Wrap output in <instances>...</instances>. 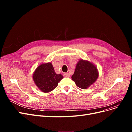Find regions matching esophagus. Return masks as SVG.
Returning <instances> with one entry per match:
<instances>
[{
    "instance_id": "obj_1",
    "label": "esophagus",
    "mask_w": 132,
    "mask_h": 132,
    "mask_svg": "<svg viewBox=\"0 0 132 132\" xmlns=\"http://www.w3.org/2000/svg\"><path fill=\"white\" fill-rule=\"evenodd\" d=\"M64 77H68V78H69V77H70V74L69 73H64Z\"/></svg>"
}]
</instances>
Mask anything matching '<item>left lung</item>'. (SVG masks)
I'll list each match as a JSON object with an SVG mask.
<instances>
[{"label": "left lung", "mask_w": 132, "mask_h": 132, "mask_svg": "<svg viewBox=\"0 0 132 132\" xmlns=\"http://www.w3.org/2000/svg\"><path fill=\"white\" fill-rule=\"evenodd\" d=\"M98 77V71L93 63L86 60L80 59L76 65L71 79L77 86L86 89L94 84Z\"/></svg>", "instance_id": "obj_1"}]
</instances>
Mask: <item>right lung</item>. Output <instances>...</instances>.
Masks as SVG:
<instances>
[{
    "mask_svg": "<svg viewBox=\"0 0 132 132\" xmlns=\"http://www.w3.org/2000/svg\"><path fill=\"white\" fill-rule=\"evenodd\" d=\"M32 77L36 85L45 93L54 90L63 78L62 74L55 73L51 62L39 65L35 70Z\"/></svg>",
    "mask_w": 132,
    "mask_h": 132,
    "instance_id": "1",
    "label": "right lung"
}]
</instances>
